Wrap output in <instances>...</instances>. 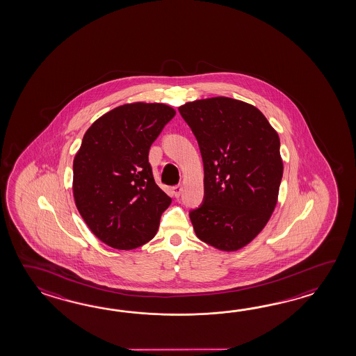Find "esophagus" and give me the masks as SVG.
Listing matches in <instances>:
<instances>
[{"label": "esophagus", "mask_w": 356, "mask_h": 356, "mask_svg": "<svg viewBox=\"0 0 356 356\" xmlns=\"http://www.w3.org/2000/svg\"><path fill=\"white\" fill-rule=\"evenodd\" d=\"M181 184H178V186H175L173 188H172V192H173V196L179 197L181 193Z\"/></svg>", "instance_id": "34e87169"}]
</instances>
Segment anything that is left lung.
<instances>
[{
  "instance_id": "1",
  "label": "left lung",
  "mask_w": 356,
  "mask_h": 356,
  "mask_svg": "<svg viewBox=\"0 0 356 356\" xmlns=\"http://www.w3.org/2000/svg\"><path fill=\"white\" fill-rule=\"evenodd\" d=\"M178 111L204 161V201L189 211L197 238L220 250H241L277 202L284 172L279 135L256 106L236 99H201Z\"/></svg>"
}]
</instances>
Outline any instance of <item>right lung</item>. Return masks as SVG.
Listing matches in <instances>:
<instances>
[{"label":"right lung","instance_id":"1","mask_svg":"<svg viewBox=\"0 0 356 356\" xmlns=\"http://www.w3.org/2000/svg\"><path fill=\"white\" fill-rule=\"evenodd\" d=\"M175 115L161 103H132L102 115L74 159V197L95 236L115 250L152 241L172 198L154 181L149 150Z\"/></svg>","mask_w":356,"mask_h":356}]
</instances>
